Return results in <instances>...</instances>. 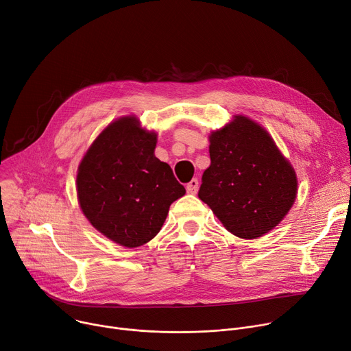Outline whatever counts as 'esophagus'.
<instances>
[{
  "label": "esophagus",
  "mask_w": 351,
  "mask_h": 351,
  "mask_svg": "<svg viewBox=\"0 0 351 351\" xmlns=\"http://www.w3.org/2000/svg\"><path fill=\"white\" fill-rule=\"evenodd\" d=\"M186 189H187V193H190V195L197 193V190H199V180H197V179H192V180H190V182L187 183Z\"/></svg>",
  "instance_id": "obj_1"
}]
</instances>
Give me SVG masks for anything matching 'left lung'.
Here are the masks:
<instances>
[{"label":"left lung","mask_w":351,"mask_h":351,"mask_svg":"<svg viewBox=\"0 0 351 351\" xmlns=\"http://www.w3.org/2000/svg\"><path fill=\"white\" fill-rule=\"evenodd\" d=\"M211 164L199 197L224 227L245 239L273 230L297 195V176L273 138L258 123L235 116L210 136Z\"/></svg>","instance_id":"1"}]
</instances>
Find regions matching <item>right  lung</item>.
Masks as SVG:
<instances>
[{"mask_svg":"<svg viewBox=\"0 0 351 351\" xmlns=\"http://www.w3.org/2000/svg\"><path fill=\"white\" fill-rule=\"evenodd\" d=\"M156 134L136 117L110 123L93 141L77 175L80 206L90 224L125 247L151 241L169 206L186 190L155 156Z\"/></svg>","mask_w":351,"mask_h":351,"instance_id":"add662e5","label":"right lung"}]
</instances>
